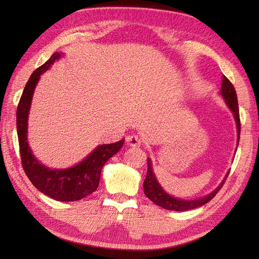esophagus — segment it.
Returning <instances> with one entry per match:
<instances>
[{
    "label": "esophagus",
    "mask_w": 259,
    "mask_h": 259,
    "mask_svg": "<svg viewBox=\"0 0 259 259\" xmlns=\"http://www.w3.org/2000/svg\"><path fill=\"white\" fill-rule=\"evenodd\" d=\"M125 141H126V145L128 146H131V147H138L142 144V140L140 137L136 136V135H133V136H128L125 138Z\"/></svg>",
    "instance_id": "1"
}]
</instances>
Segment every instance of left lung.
<instances>
[{
	"mask_svg": "<svg viewBox=\"0 0 259 259\" xmlns=\"http://www.w3.org/2000/svg\"><path fill=\"white\" fill-rule=\"evenodd\" d=\"M221 96L226 102L227 107L229 108L230 111H232L235 121H236V128H237V136H238V142H239V136H240V119H239V109H238V102H237V95H236L234 85L230 83V81L226 78V76L223 75L222 80V88H221ZM237 142V146H238ZM148 163V170H147V176L144 181V191L146 196L149 198V199L155 202L156 205L159 207H162L163 209H167V210H174V211H187L191 210V209H195L198 207H201L210 201L212 198L216 196L217 192L221 190L223 185L225 184V180H226L227 176L229 175V171L225 176V178L218 187L210 194L207 196H203L200 198H197V199H181V198L174 197L169 195L166 192L161 185L159 184V181L156 177L155 172H153L152 169V161L150 158L147 159Z\"/></svg>",
	"mask_w": 259,
	"mask_h": 259,
	"instance_id": "left-lung-1",
	"label": "left lung"
}]
</instances>
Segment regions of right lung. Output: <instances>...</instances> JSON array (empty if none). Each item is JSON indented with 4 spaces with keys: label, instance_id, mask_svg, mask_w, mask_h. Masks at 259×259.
Wrapping results in <instances>:
<instances>
[{
    "label": "right lung",
    "instance_id": "1",
    "mask_svg": "<svg viewBox=\"0 0 259 259\" xmlns=\"http://www.w3.org/2000/svg\"><path fill=\"white\" fill-rule=\"evenodd\" d=\"M63 56L53 53L48 61L37 68L26 82L16 109V129L22 166L27 177L37 190L58 201H75L96 191L100 181L101 170L110 158L123 146L124 139L109 145H99L83 160L64 169L49 168L37 160L27 142V121L35 87L51 65Z\"/></svg>",
    "mask_w": 259,
    "mask_h": 259
}]
</instances>
